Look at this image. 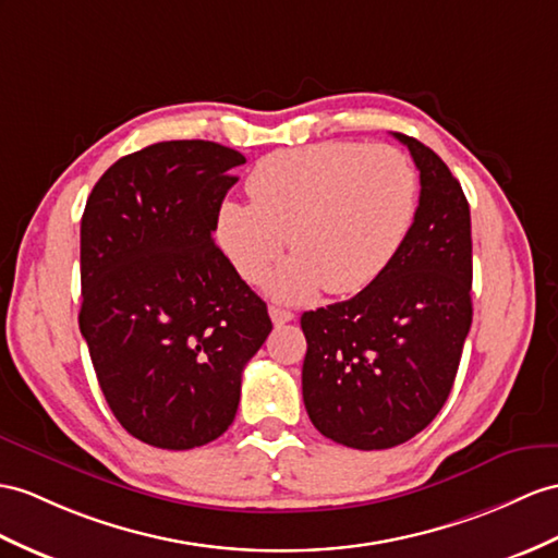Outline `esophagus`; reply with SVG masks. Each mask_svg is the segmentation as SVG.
<instances>
[{
    "mask_svg": "<svg viewBox=\"0 0 558 558\" xmlns=\"http://www.w3.org/2000/svg\"><path fill=\"white\" fill-rule=\"evenodd\" d=\"M269 317H271V322H275L277 326H281V324H289V322L293 319V312H291V310H283V307H277V305H271V307H269Z\"/></svg>",
    "mask_w": 558,
    "mask_h": 558,
    "instance_id": "esophagus-1",
    "label": "esophagus"
}]
</instances>
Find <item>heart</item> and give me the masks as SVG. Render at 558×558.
I'll return each mask as SVG.
<instances>
[{
	"label": "heart",
	"instance_id": "obj_1",
	"mask_svg": "<svg viewBox=\"0 0 558 558\" xmlns=\"http://www.w3.org/2000/svg\"><path fill=\"white\" fill-rule=\"evenodd\" d=\"M251 203L227 198L215 215V239L251 283L279 260L269 279L279 301H310L322 287L352 295L384 275L410 236L418 177L388 144L319 142L281 148L248 172Z\"/></svg>",
	"mask_w": 558,
	"mask_h": 558
}]
</instances>
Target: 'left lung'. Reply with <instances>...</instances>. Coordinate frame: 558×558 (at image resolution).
<instances>
[{
    "label": "left lung",
    "mask_w": 558,
    "mask_h": 558,
    "mask_svg": "<svg viewBox=\"0 0 558 558\" xmlns=\"http://www.w3.org/2000/svg\"><path fill=\"white\" fill-rule=\"evenodd\" d=\"M418 168L416 220L372 287L301 317L303 400L322 436L388 450L424 430L450 396L471 329V210L442 158L396 132Z\"/></svg>",
    "instance_id": "1"
}]
</instances>
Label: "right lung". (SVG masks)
<instances>
[{"instance_id":"obj_1","label":"right lung","mask_w":558,"mask_h":558,"mask_svg":"<svg viewBox=\"0 0 558 558\" xmlns=\"http://www.w3.org/2000/svg\"><path fill=\"white\" fill-rule=\"evenodd\" d=\"M243 162L215 142H158L116 160L83 213L80 331L120 426L160 450L232 426L243 366L271 331L213 241Z\"/></svg>"}]
</instances>
